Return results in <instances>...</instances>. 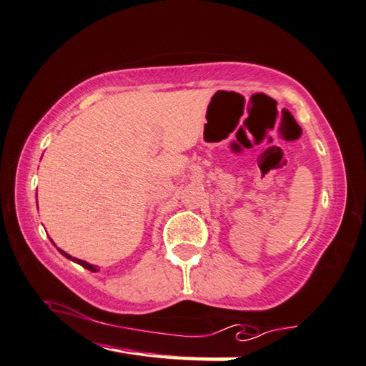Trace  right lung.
I'll list each match as a JSON object with an SVG mask.
<instances>
[{
  "label": "right lung",
  "instance_id": "right-lung-1",
  "mask_svg": "<svg viewBox=\"0 0 366 366\" xmlns=\"http://www.w3.org/2000/svg\"><path fill=\"white\" fill-rule=\"evenodd\" d=\"M59 249V248H57ZM59 252H61L62 256H65L67 259H70V261H73V262H76V264H79L81 265V267H84V269H88V270H91V272H97L99 269L96 267V265H92V264H88V262H84V261H81V259H76V257H71L70 254H67V252L65 251H62V249H59Z\"/></svg>",
  "mask_w": 366,
  "mask_h": 366
}]
</instances>
